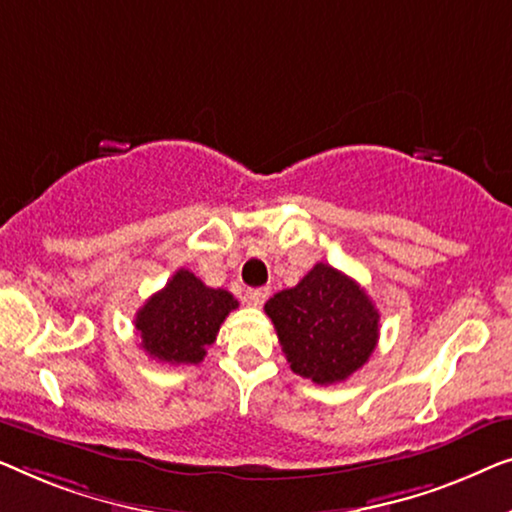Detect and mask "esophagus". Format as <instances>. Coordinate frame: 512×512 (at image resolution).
<instances>
[{
	"mask_svg": "<svg viewBox=\"0 0 512 512\" xmlns=\"http://www.w3.org/2000/svg\"><path fill=\"white\" fill-rule=\"evenodd\" d=\"M269 299V290L266 287H255V290H246V301L250 306H262Z\"/></svg>",
	"mask_w": 512,
	"mask_h": 512,
	"instance_id": "obj_1",
	"label": "esophagus"
}]
</instances>
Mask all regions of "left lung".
<instances>
[{
  "mask_svg": "<svg viewBox=\"0 0 512 512\" xmlns=\"http://www.w3.org/2000/svg\"><path fill=\"white\" fill-rule=\"evenodd\" d=\"M290 369L318 385L350 378L376 350L380 313L364 287L318 262L264 306Z\"/></svg>",
  "mask_w": 512,
  "mask_h": 512,
  "instance_id": "obj_1",
  "label": "left lung"
}]
</instances>
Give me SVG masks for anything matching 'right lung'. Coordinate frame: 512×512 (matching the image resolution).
<instances>
[{
    "label": "right lung",
    "instance_id": "right-lung-1",
    "mask_svg": "<svg viewBox=\"0 0 512 512\" xmlns=\"http://www.w3.org/2000/svg\"><path fill=\"white\" fill-rule=\"evenodd\" d=\"M239 308L227 290H213L192 271L178 269L136 313L141 348L157 362L199 364L220 325Z\"/></svg>",
    "mask_w": 512,
    "mask_h": 512
}]
</instances>
